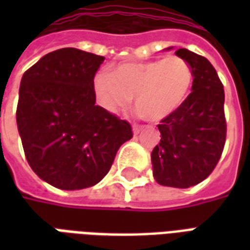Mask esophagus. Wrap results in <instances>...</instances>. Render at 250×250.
<instances>
[{
  "label": "esophagus",
  "mask_w": 250,
  "mask_h": 250,
  "mask_svg": "<svg viewBox=\"0 0 250 250\" xmlns=\"http://www.w3.org/2000/svg\"><path fill=\"white\" fill-rule=\"evenodd\" d=\"M141 131H142L141 125H134V127H132V134H134V136H136L138 134H141Z\"/></svg>",
  "instance_id": "esophagus-1"
}]
</instances>
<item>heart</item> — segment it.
<instances>
[{
	"label": "heart",
	"instance_id": "1",
	"mask_svg": "<svg viewBox=\"0 0 250 250\" xmlns=\"http://www.w3.org/2000/svg\"><path fill=\"white\" fill-rule=\"evenodd\" d=\"M193 79V68L185 59L168 56L151 62H123L111 73L99 72L93 79V92L99 105L109 114L125 111L135 96L139 115L161 122L184 105Z\"/></svg>",
	"mask_w": 250,
	"mask_h": 250
}]
</instances>
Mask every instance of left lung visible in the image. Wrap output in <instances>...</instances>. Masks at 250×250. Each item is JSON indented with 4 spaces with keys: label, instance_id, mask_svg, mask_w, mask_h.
<instances>
[{
    "label": "left lung",
    "instance_id": "left-lung-1",
    "mask_svg": "<svg viewBox=\"0 0 250 250\" xmlns=\"http://www.w3.org/2000/svg\"><path fill=\"white\" fill-rule=\"evenodd\" d=\"M175 55L193 68L191 93L175 114L158 125L161 141L151 152L152 175L159 185L188 188L208 178L220 161L226 138L225 93L206 57L185 48Z\"/></svg>",
    "mask_w": 250,
    "mask_h": 250
}]
</instances>
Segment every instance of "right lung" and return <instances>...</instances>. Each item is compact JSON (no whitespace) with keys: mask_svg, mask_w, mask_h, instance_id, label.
I'll return each mask as SVG.
<instances>
[{"mask_svg":"<svg viewBox=\"0 0 250 250\" xmlns=\"http://www.w3.org/2000/svg\"><path fill=\"white\" fill-rule=\"evenodd\" d=\"M104 57L76 48L42 56L21 79L17 128L32 170L62 190L99 184L132 138L131 125L96 105L93 79Z\"/></svg>","mask_w":250,"mask_h":250,"instance_id":"add662e5","label":"right lung"}]
</instances>
